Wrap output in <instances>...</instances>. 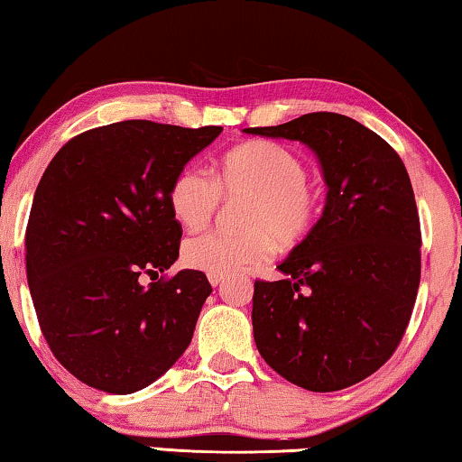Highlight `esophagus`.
Wrapping results in <instances>:
<instances>
[{"label": "esophagus", "mask_w": 462, "mask_h": 462, "mask_svg": "<svg viewBox=\"0 0 462 462\" xmlns=\"http://www.w3.org/2000/svg\"><path fill=\"white\" fill-rule=\"evenodd\" d=\"M208 280H210V283H212V286H214V288H217V286H220V283H223V282H225V275H217V273H210V275H208Z\"/></svg>", "instance_id": "esophagus-1"}]
</instances>
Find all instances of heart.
<instances>
[{
  "instance_id": "obj_1",
  "label": "heart",
  "mask_w": 462,
  "mask_h": 462,
  "mask_svg": "<svg viewBox=\"0 0 462 462\" xmlns=\"http://www.w3.org/2000/svg\"><path fill=\"white\" fill-rule=\"evenodd\" d=\"M225 198H248L239 233L206 231L187 239L182 261L204 273L229 275L261 264L280 248H294L311 236L319 217V193L307 163L280 143L254 141L229 151L217 179L199 166L182 168L170 187V208L179 223L198 231L210 223Z\"/></svg>"
}]
</instances>
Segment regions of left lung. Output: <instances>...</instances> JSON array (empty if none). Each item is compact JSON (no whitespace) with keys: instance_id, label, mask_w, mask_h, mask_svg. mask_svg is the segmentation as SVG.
I'll return each instance as SVG.
<instances>
[{"instance_id":"8db88e82","label":"left lung","mask_w":462,"mask_h":462,"mask_svg":"<svg viewBox=\"0 0 462 462\" xmlns=\"http://www.w3.org/2000/svg\"><path fill=\"white\" fill-rule=\"evenodd\" d=\"M245 134L300 141L328 185L311 236L254 282L252 328L264 362L315 393L351 387L400 345L420 283V223L406 166L387 141L338 113H307Z\"/></svg>"}]
</instances>
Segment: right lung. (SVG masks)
Instances as JSON below:
<instances>
[{
  "label": "right lung",
  "instance_id": "1",
  "mask_svg": "<svg viewBox=\"0 0 462 462\" xmlns=\"http://www.w3.org/2000/svg\"><path fill=\"white\" fill-rule=\"evenodd\" d=\"M220 132L128 119L81 132L48 163L24 237L27 280L43 338L81 383L134 393L191 343L208 277L141 280L179 258L170 187Z\"/></svg>",
  "mask_w": 462,
  "mask_h": 462
}]
</instances>
